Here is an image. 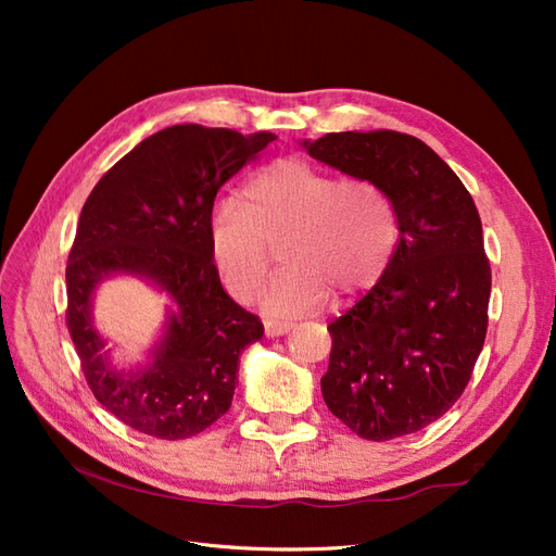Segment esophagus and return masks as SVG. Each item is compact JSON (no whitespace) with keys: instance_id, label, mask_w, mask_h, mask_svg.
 Here are the masks:
<instances>
[{"instance_id":"34e87169","label":"esophagus","mask_w":556,"mask_h":556,"mask_svg":"<svg viewBox=\"0 0 556 556\" xmlns=\"http://www.w3.org/2000/svg\"><path fill=\"white\" fill-rule=\"evenodd\" d=\"M292 329L290 323H274V319H266L264 323V333L268 336V339H276V336H285Z\"/></svg>"}]
</instances>
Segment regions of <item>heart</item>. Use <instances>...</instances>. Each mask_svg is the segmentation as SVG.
<instances>
[{"instance_id": "obj_1", "label": "heart", "mask_w": 556, "mask_h": 556, "mask_svg": "<svg viewBox=\"0 0 556 556\" xmlns=\"http://www.w3.org/2000/svg\"><path fill=\"white\" fill-rule=\"evenodd\" d=\"M399 237L392 201L366 178H339L304 160H278L252 176L241 206L220 201L211 213L208 248L227 292L248 301L278 248L282 271L260 294L274 317L323 308L374 288L390 266Z\"/></svg>"}]
</instances>
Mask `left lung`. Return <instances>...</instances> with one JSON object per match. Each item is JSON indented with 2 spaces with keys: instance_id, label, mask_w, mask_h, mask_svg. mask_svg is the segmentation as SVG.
Here are the masks:
<instances>
[{
  "instance_id": "1",
  "label": "left lung",
  "mask_w": 556,
  "mask_h": 556,
  "mask_svg": "<svg viewBox=\"0 0 556 556\" xmlns=\"http://www.w3.org/2000/svg\"><path fill=\"white\" fill-rule=\"evenodd\" d=\"M304 148L380 185L399 225L382 278L327 327L325 403L366 441L415 433L457 403L484 345L492 268L476 201L410 134L336 131Z\"/></svg>"
}]
</instances>
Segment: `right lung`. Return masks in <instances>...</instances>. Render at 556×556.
Listing matches in <instances>:
<instances>
[{
    "instance_id": "right-lung-1",
    "label": "right lung",
    "mask_w": 556,
    "mask_h": 556,
    "mask_svg": "<svg viewBox=\"0 0 556 556\" xmlns=\"http://www.w3.org/2000/svg\"><path fill=\"white\" fill-rule=\"evenodd\" d=\"M274 139L166 127L115 162L83 206L66 262V327L94 399L127 427L180 441L229 410L241 352L264 325L223 290L208 223L217 190ZM113 273L146 277L177 304L154 362L129 375L110 366L91 327V294Z\"/></svg>"
}]
</instances>
